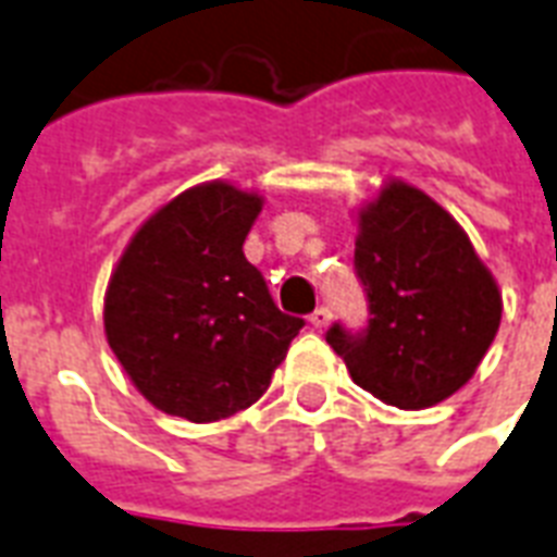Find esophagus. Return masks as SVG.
<instances>
[{
    "mask_svg": "<svg viewBox=\"0 0 557 557\" xmlns=\"http://www.w3.org/2000/svg\"><path fill=\"white\" fill-rule=\"evenodd\" d=\"M327 322H331V310H327L325 305H319V308L313 310V313H310V325H313V327H325Z\"/></svg>",
    "mask_w": 557,
    "mask_h": 557,
    "instance_id": "1",
    "label": "esophagus"
}]
</instances>
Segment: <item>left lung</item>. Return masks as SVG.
Masks as SVG:
<instances>
[{"instance_id":"obj_1","label":"left lung","mask_w":557,"mask_h":557,"mask_svg":"<svg viewBox=\"0 0 557 557\" xmlns=\"http://www.w3.org/2000/svg\"><path fill=\"white\" fill-rule=\"evenodd\" d=\"M355 275L369 319L357 331L334 322L325 339L360 389L424 409L471 381L497 337L503 299L438 202L412 185H386L360 214Z\"/></svg>"}]
</instances>
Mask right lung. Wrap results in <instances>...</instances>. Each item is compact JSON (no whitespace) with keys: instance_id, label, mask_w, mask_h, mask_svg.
Returning a JSON list of instances; mask_svg holds the SVG:
<instances>
[{"instance_id":"obj_1","label":"right lung","mask_w":557,"mask_h":557,"mask_svg":"<svg viewBox=\"0 0 557 557\" xmlns=\"http://www.w3.org/2000/svg\"><path fill=\"white\" fill-rule=\"evenodd\" d=\"M258 194L188 188L136 232L103 301L107 343L136 389L194 424L249 407L305 319L282 313L244 256Z\"/></svg>"}]
</instances>
